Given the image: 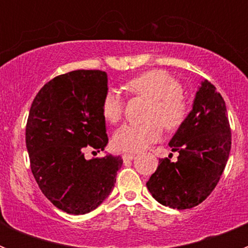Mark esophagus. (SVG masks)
<instances>
[{"mask_svg":"<svg viewBox=\"0 0 248 248\" xmlns=\"http://www.w3.org/2000/svg\"><path fill=\"white\" fill-rule=\"evenodd\" d=\"M122 157H123V160H124V161H129V160L134 159L135 154H123Z\"/></svg>","mask_w":248,"mask_h":248,"instance_id":"obj_1","label":"esophagus"}]
</instances>
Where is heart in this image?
<instances>
[{
	"label": "heart",
	"mask_w": 248,
	"mask_h": 248,
	"mask_svg": "<svg viewBox=\"0 0 248 248\" xmlns=\"http://www.w3.org/2000/svg\"><path fill=\"white\" fill-rule=\"evenodd\" d=\"M128 93L150 100L143 124H124L113 135L114 148L124 153H138L161 138V125L175 130L185 122L189 103L184 98L181 84L171 74L160 69L145 72L126 82ZM124 102L119 94L109 89L102 99V114L111 124L119 122Z\"/></svg>",
	"instance_id": "heart-1"
}]
</instances>
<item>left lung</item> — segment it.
<instances>
[{"label": "left lung", "instance_id": "obj_1", "mask_svg": "<svg viewBox=\"0 0 248 248\" xmlns=\"http://www.w3.org/2000/svg\"><path fill=\"white\" fill-rule=\"evenodd\" d=\"M169 146L177 151L176 163L161 159L146 187L153 198L171 209H191L217 185L231 150V128L225 100L209 80H203L192 110Z\"/></svg>", "mask_w": 248, "mask_h": 248}]
</instances>
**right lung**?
Here are the masks:
<instances>
[{
	"mask_svg": "<svg viewBox=\"0 0 248 248\" xmlns=\"http://www.w3.org/2000/svg\"><path fill=\"white\" fill-rule=\"evenodd\" d=\"M107 92L105 72L79 69L46 83L31 105L26 125L31 170L43 195L67 214L97 209L123 165L120 156L84 157L87 148L99 151L108 144L102 114Z\"/></svg>",
	"mask_w": 248,
	"mask_h": 248,
	"instance_id": "obj_1",
	"label": "right lung"
}]
</instances>
